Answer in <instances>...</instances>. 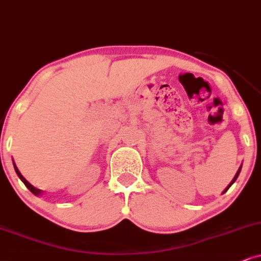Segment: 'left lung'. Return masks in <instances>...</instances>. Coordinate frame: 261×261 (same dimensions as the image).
<instances>
[{
  "mask_svg": "<svg viewBox=\"0 0 261 261\" xmlns=\"http://www.w3.org/2000/svg\"><path fill=\"white\" fill-rule=\"evenodd\" d=\"M241 169H242V166H240V169H239V171H237V172H236V174H235V177H233V179L231 180V182H230V184H229V186H227V187L225 188V189H224V191H223V194H224V193H225V191H227V189H229V188H230V187H231L233 183H235V180L237 179V177H239V174H240V172H241Z\"/></svg>",
  "mask_w": 261,
  "mask_h": 261,
  "instance_id": "left-lung-1",
  "label": "left lung"
}]
</instances>
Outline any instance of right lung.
Wrapping results in <instances>:
<instances>
[{
    "mask_svg": "<svg viewBox=\"0 0 261 261\" xmlns=\"http://www.w3.org/2000/svg\"><path fill=\"white\" fill-rule=\"evenodd\" d=\"M13 165H14V170H15V172H16V174H18V177H19V178H20V179H21V182L25 184V186H26V188H28V189H29L30 191H31V193H32V194H35V195H37V196H38V195H41V194L43 193V191H42V190H39V189H37V188H35L34 186H31V184H30V183L28 182V180H26V179H25V178H24V177H22V174L20 173V171H19V170H18V167H16V166H15L14 161H13Z\"/></svg>",
    "mask_w": 261,
    "mask_h": 261,
    "instance_id": "add662e5",
    "label": "right lung"
}]
</instances>
